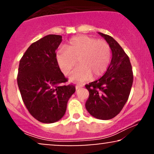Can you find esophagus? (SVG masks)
<instances>
[{"label": "esophagus", "mask_w": 154, "mask_h": 154, "mask_svg": "<svg viewBox=\"0 0 154 154\" xmlns=\"http://www.w3.org/2000/svg\"><path fill=\"white\" fill-rule=\"evenodd\" d=\"M82 87H83V85H77L75 86V88H76V90H78L79 88H81Z\"/></svg>", "instance_id": "obj_1"}]
</instances>
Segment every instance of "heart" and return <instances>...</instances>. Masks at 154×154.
I'll use <instances>...</instances> for the list:
<instances>
[{
	"instance_id": "obj_1",
	"label": "heart",
	"mask_w": 154,
	"mask_h": 154,
	"mask_svg": "<svg viewBox=\"0 0 154 154\" xmlns=\"http://www.w3.org/2000/svg\"><path fill=\"white\" fill-rule=\"evenodd\" d=\"M56 61L64 75H69L76 63L79 65L72 72L69 80L82 82L92 77L97 78L106 72L111 61V48L104 40L88 35L70 39L66 47L60 48L56 55Z\"/></svg>"
}]
</instances>
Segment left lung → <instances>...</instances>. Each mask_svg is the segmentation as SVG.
I'll list each match as a JSON object with an SVG mask.
<instances>
[{
    "label": "left lung",
    "instance_id": "obj_1",
    "mask_svg": "<svg viewBox=\"0 0 154 154\" xmlns=\"http://www.w3.org/2000/svg\"><path fill=\"white\" fill-rule=\"evenodd\" d=\"M109 44L112 53L106 72L98 80L86 85L89 98L85 107L96 119H111L128 101L133 82V73L128 56L112 37L98 32Z\"/></svg>",
    "mask_w": 154,
    "mask_h": 154
}]
</instances>
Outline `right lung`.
<instances>
[{
  "instance_id": "add662e5",
  "label": "right lung",
  "mask_w": 154,
  "mask_h": 154,
  "mask_svg": "<svg viewBox=\"0 0 154 154\" xmlns=\"http://www.w3.org/2000/svg\"><path fill=\"white\" fill-rule=\"evenodd\" d=\"M62 36L48 35L33 43L19 61L17 84L24 105L35 119L54 123L63 117L75 92L60 69L56 50Z\"/></svg>"
}]
</instances>
